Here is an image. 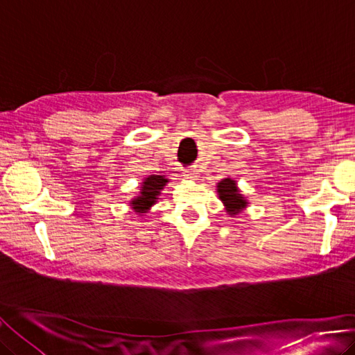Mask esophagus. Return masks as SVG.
<instances>
[{
  "mask_svg": "<svg viewBox=\"0 0 355 355\" xmlns=\"http://www.w3.org/2000/svg\"><path fill=\"white\" fill-rule=\"evenodd\" d=\"M187 179H193V180H196L197 178H198V173H197V170H185V175H184Z\"/></svg>",
  "mask_w": 355,
  "mask_h": 355,
  "instance_id": "34e87169",
  "label": "esophagus"
}]
</instances>
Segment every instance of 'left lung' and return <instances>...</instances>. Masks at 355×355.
<instances>
[{
	"instance_id": "obj_1",
	"label": "left lung",
	"mask_w": 355,
	"mask_h": 355,
	"mask_svg": "<svg viewBox=\"0 0 355 355\" xmlns=\"http://www.w3.org/2000/svg\"><path fill=\"white\" fill-rule=\"evenodd\" d=\"M219 198L224 201L227 212L230 215H236L246 206V200L239 194L236 182L232 179H224L218 184Z\"/></svg>"
}]
</instances>
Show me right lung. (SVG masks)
I'll return each mask as SVG.
<instances>
[{
    "mask_svg": "<svg viewBox=\"0 0 355 355\" xmlns=\"http://www.w3.org/2000/svg\"><path fill=\"white\" fill-rule=\"evenodd\" d=\"M167 179L164 176H149L145 179L141 185V193L137 198L132 200V209L139 214H145L146 210L155 203L157 197L159 196V191L167 184Z\"/></svg>",
    "mask_w": 355,
    "mask_h": 355,
    "instance_id": "add662e5",
    "label": "right lung"
}]
</instances>
